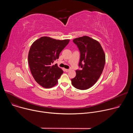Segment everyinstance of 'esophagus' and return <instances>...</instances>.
Masks as SVG:
<instances>
[{"instance_id": "1", "label": "esophagus", "mask_w": 133, "mask_h": 133, "mask_svg": "<svg viewBox=\"0 0 133 133\" xmlns=\"http://www.w3.org/2000/svg\"><path fill=\"white\" fill-rule=\"evenodd\" d=\"M69 70H70V69H65V71L66 72H68Z\"/></svg>"}]
</instances>
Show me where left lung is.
Returning a JSON list of instances; mask_svg holds the SVG:
<instances>
[{"instance_id":"8db88e82","label":"left lung","mask_w":133,"mask_h":133,"mask_svg":"<svg viewBox=\"0 0 133 133\" xmlns=\"http://www.w3.org/2000/svg\"><path fill=\"white\" fill-rule=\"evenodd\" d=\"M80 51L79 66L81 70L76 71V75L71 79L72 86L86 90L95 84L103 71L105 55L98 42L84 36L73 40Z\"/></svg>"}]
</instances>
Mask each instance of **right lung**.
<instances>
[{
    "label": "right lung",
    "instance_id": "obj_1",
    "mask_svg": "<svg viewBox=\"0 0 133 133\" xmlns=\"http://www.w3.org/2000/svg\"><path fill=\"white\" fill-rule=\"evenodd\" d=\"M69 41L44 36L31 45L28 56L29 68L36 82L42 87L49 88L58 83L63 71L57 64H53Z\"/></svg>",
    "mask_w": 133,
    "mask_h": 133
}]
</instances>
